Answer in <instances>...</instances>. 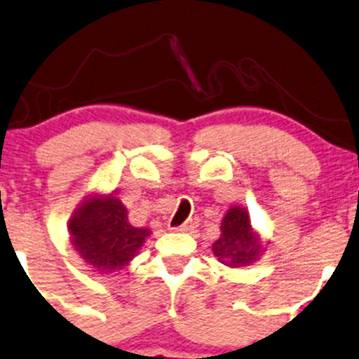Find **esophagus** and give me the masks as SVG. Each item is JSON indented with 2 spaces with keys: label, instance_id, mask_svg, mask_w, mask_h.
Returning <instances> with one entry per match:
<instances>
[{
  "label": "esophagus",
  "instance_id": "esophagus-1",
  "mask_svg": "<svg viewBox=\"0 0 359 359\" xmlns=\"http://www.w3.org/2000/svg\"><path fill=\"white\" fill-rule=\"evenodd\" d=\"M194 227H198V220H196V218H191V220L184 222L180 227H177V230H180V232H189V230H192Z\"/></svg>",
  "mask_w": 359,
  "mask_h": 359
}]
</instances>
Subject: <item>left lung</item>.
Segmentation results:
<instances>
[{
  "mask_svg": "<svg viewBox=\"0 0 359 359\" xmlns=\"http://www.w3.org/2000/svg\"><path fill=\"white\" fill-rule=\"evenodd\" d=\"M222 233L213 244V255L229 266H246L262 252V243L251 229L248 211L233 206L222 220Z\"/></svg>",
  "mask_w": 359,
  "mask_h": 359,
  "instance_id": "1",
  "label": "left lung"
}]
</instances>
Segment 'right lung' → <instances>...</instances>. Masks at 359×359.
Here are the masks:
<instances>
[{
    "label": "right lung",
    "mask_w": 359,
    "mask_h": 359,
    "mask_svg": "<svg viewBox=\"0 0 359 359\" xmlns=\"http://www.w3.org/2000/svg\"><path fill=\"white\" fill-rule=\"evenodd\" d=\"M69 227L81 258L100 273L122 270L151 233L148 229L132 227L126 206L115 196L86 201Z\"/></svg>",
    "instance_id": "1"
}]
</instances>
